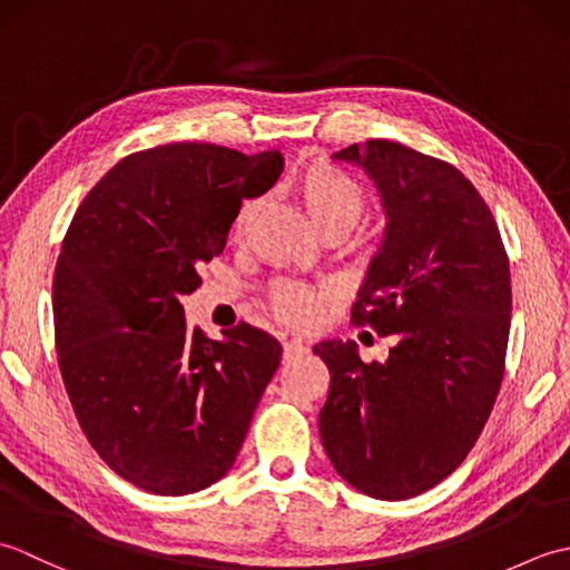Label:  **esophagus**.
I'll list each match as a JSON object with an SVG mask.
<instances>
[{
    "label": "esophagus",
    "mask_w": 570,
    "mask_h": 570,
    "mask_svg": "<svg viewBox=\"0 0 570 570\" xmlns=\"http://www.w3.org/2000/svg\"><path fill=\"white\" fill-rule=\"evenodd\" d=\"M282 345H284V357L286 360H292V357H296L301 353H306V347L301 345V341H284Z\"/></svg>",
    "instance_id": "obj_1"
}]
</instances>
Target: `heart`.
Returning <instances> with one entry per match:
<instances>
[{
  "mask_svg": "<svg viewBox=\"0 0 570 570\" xmlns=\"http://www.w3.org/2000/svg\"><path fill=\"white\" fill-rule=\"evenodd\" d=\"M292 188L306 210L311 223L323 237H343L355 229L367 210V190L355 176L331 161L313 159L298 168L292 178ZM252 215V203L239 208L233 235L242 237ZM331 304V294L298 282H276L269 292V311L274 316L296 328H306L318 321L323 308Z\"/></svg>",
  "mask_w": 570,
  "mask_h": 570,
  "instance_id": "b5f03b06",
  "label": "heart"
}]
</instances>
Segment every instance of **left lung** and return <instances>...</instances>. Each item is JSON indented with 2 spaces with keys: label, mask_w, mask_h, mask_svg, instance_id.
I'll use <instances>...</instances> for the list:
<instances>
[{
  "label": "left lung",
  "mask_w": 570,
  "mask_h": 570,
  "mask_svg": "<svg viewBox=\"0 0 570 570\" xmlns=\"http://www.w3.org/2000/svg\"><path fill=\"white\" fill-rule=\"evenodd\" d=\"M335 159L365 168L382 193L386 235L353 323L394 347L362 362L353 343L313 353L331 370L323 448L341 478L377 500H409L463 463L504 377L512 278L500 227L448 161L390 139Z\"/></svg>",
  "instance_id": "left-lung-1"
}]
</instances>
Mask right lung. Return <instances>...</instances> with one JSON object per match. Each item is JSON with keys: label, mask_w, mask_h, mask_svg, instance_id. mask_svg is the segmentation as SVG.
Wrapping results in <instances>:
<instances>
[{"label": "right lung", "mask_w": 570, "mask_h": 570, "mask_svg": "<svg viewBox=\"0 0 570 570\" xmlns=\"http://www.w3.org/2000/svg\"><path fill=\"white\" fill-rule=\"evenodd\" d=\"M282 166L278 151L166 144L112 166L72 215L53 274L58 367L85 439L131 485L205 490L245 443L282 345L249 323L190 333L180 298Z\"/></svg>", "instance_id": "1"}]
</instances>
